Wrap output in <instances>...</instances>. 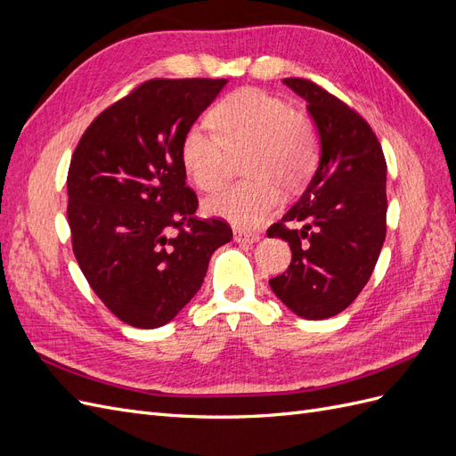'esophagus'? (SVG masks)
Masks as SVG:
<instances>
[{
	"mask_svg": "<svg viewBox=\"0 0 456 456\" xmlns=\"http://www.w3.org/2000/svg\"><path fill=\"white\" fill-rule=\"evenodd\" d=\"M260 238L256 236V233H247V232H241V230H233V241L236 243H245V245H253L256 243Z\"/></svg>",
	"mask_w": 456,
	"mask_h": 456,
	"instance_id": "34e87169",
	"label": "esophagus"
}]
</instances>
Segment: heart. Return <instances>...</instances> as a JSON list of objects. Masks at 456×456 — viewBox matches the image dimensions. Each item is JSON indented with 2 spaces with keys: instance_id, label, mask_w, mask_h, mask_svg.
<instances>
[{
  "instance_id": "1",
  "label": "heart",
  "mask_w": 456,
  "mask_h": 456,
  "mask_svg": "<svg viewBox=\"0 0 456 456\" xmlns=\"http://www.w3.org/2000/svg\"><path fill=\"white\" fill-rule=\"evenodd\" d=\"M215 133L190 127L181 141L188 178L203 191L224 183L228 154H241L249 181L232 184L205 201V211L241 230H255L278 211L281 191L297 190L314 173L320 146L312 123L260 89H240L209 114Z\"/></svg>"
}]
</instances>
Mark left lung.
<instances>
[{"label":"left lung","instance_id":"obj_1","mask_svg":"<svg viewBox=\"0 0 456 456\" xmlns=\"http://www.w3.org/2000/svg\"><path fill=\"white\" fill-rule=\"evenodd\" d=\"M283 84L306 101L320 141L317 169L268 238L291 247L273 295L305 320L348 308L369 281L386 238V159L375 133L354 110L308 79Z\"/></svg>","mask_w":456,"mask_h":456}]
</instances>
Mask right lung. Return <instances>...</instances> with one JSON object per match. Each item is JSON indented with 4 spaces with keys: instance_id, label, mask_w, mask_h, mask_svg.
Listing matches in <instances>:
<instances>
[{
    "instance_id": "add662e5",
    "label": "right lung",
    "mask_w": 456,
    "mask_h": 456,
    "mask_svg": "<svg viewBox=\"0 0 456 456\" xmlns=\"http://www.w3.org/2000/svg\"><path fill=\"white\" fill-rule=\"evenodd\" d=\"M228 79H151L96 118L68 171V224L86 280L123 323H169L232 240L196 218L181 141Z\"/></svg>"
}]
</instances>
